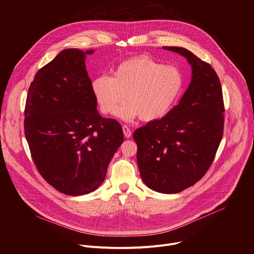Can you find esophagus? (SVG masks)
Returning <instances> with one entry per match:
<instances>
[{
  "mask_svg": "<svg viewBox=\"0 0 254 254\" xmlns=\"http://www.w3.org/2000/svg\"><path fill=\"white\" fill-rule=\"evenodd\" d=\"M123 130H124V134H125V136L126 137H130V135H131V131H130V129H129V127H127V126H124L123 127Z\"/></svg>",
  "mask_w": 254,
  "mask_h": 254,
  "instance_id": "1",
  "label": "esophagus"
}]
</instances>
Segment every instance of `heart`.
<instances>
[{"mask_svg":"<svg viewBox=\"0 0 254 254\" xmlns=\"http://www.w3.org/2000/svg\"><path fill=\"white\" fill-rule=\"evenodd\" d=\"M92 91L104 115L130 121L136 117L150 123L162 119L183 87V75L174 66H164L150 56H138L120 63L114 75H100L92 81Z\"/></svg>","mask_w":254,"mask_h":254,"instance_id":"1","label":"heart"}]
</instances>
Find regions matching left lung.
<instances>
[{
	"instance_id": "obj_1",
	"label": "left lung",
	"mask_w": 254,
	"mask_h": 254,
	"mask_svg": "<svg viewBox=\"0 0 254 254\" xmlns=\"http://www.w3.org/2000/svg\"><path fill=\"white\" fill-rule=\"evenodd\" d=\"M163 48L187 58L192 80L167 116L134 130L133 138L143 183L175 194L196 184L209 170L223 136L225 110L219 77L209 63L182 47Z\"/></svg>"
}]
</instances>
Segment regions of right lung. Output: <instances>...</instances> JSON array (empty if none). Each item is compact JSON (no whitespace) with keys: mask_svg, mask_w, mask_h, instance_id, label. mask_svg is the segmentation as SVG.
I'll return each instance as SVG.
<instances>
[{"mask_svg":"<svg viewBox=\"0 0 254 254\" xmlns=\"http://www.w3.org/2000/svg\"><path fill=\"white\" fill-rule=\"evenodd\" d=\"M65 49L36 73L24 130L33 162L48 184L79 196L96 190L124 141L120 123L102 118L85 68L86 54Z\"/></svg>","mask_w":254,"mask_h":254,"instance_id":"right-lung-1","label":"right lung"}]
</instances>
